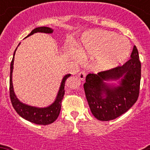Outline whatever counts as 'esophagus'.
<instances>
[{
    "label": "esophagus",
    "mask_w": 150,
    "mask_h": 150,
    "mask_svg": "<svg viewBox=\"0 0 150 150\" xmlns=\"http://www.w3.org/2000/svg\"><path fill=\"white\" fill-rule=\"evenodd\" d=\"M86 74L85 71H81V72L79 73L78 76H79V78L81 79V80H84L85 78H86Z\"/></svg>",
    "instance_id": "1"
}]
</instances>
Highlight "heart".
<instances>
[{
    "label": "heart",
    "mask_w": 150,
    "mask_h": 150,
    "mask_svg": "<svg viewBox=\"0 0 150 150\" xmlns=\"http://www.w3.org/2000/svg\"><path fill=\"white\" fill-rule=\"evenodd\" d=\"M79 50L86 57L97 55V67L100 70H109L127 59L130 45L126 38L115 33L95 30L83 35Z\"/></svg>",
    "instance_id": "heart-1"
}]
</instances>
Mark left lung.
Segmentation results:
<instances>
[{
  "label": "left lung",
  "mask_w": 150,
  "mask_h": 150,
  "mask_svg": "<svg viewBox=\"0 0 150 150\" xmlns=\"http://www.w3.org/2000/svg\"><path fill=\"white\" fill-rule=\"evenodd\" d=\"M140 78L141 63L135 46L131 59L123 65L98 74H88L83 86L93 116L100 121H110L127 112L138 98ZM118 79L117 87L104 82Z\"/></svg>",
  "instance_id": "left-lung-1"
}]
</instances>
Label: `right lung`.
<instances>
[{"label":"right lung","instance_id":"right-lung-1","mask_svg":"<svg viewBox=\"0 0 150 150\" xmlns=\"http://www.w3.org/2000/svg\"><path fill=\"white\" fill-rule=\"evenodd\" d=\"M42 32L46 34H51L53 32V30L48 27H38L34 28V30L26 37H29L32 35L34 33ZM19 45V44H18ZM17 49V48H16ZM16 50L13 54V58L12 59L11 64H10V97L11 100L12 105L13 108L15 109L16 112L21 117L25 120L34 123L37 125H50L55 122L57 120V118L60 113L61 107H62V99L64 95V86L65 82L68 77L71 76V74H67L64 76L62 79L61 86L59 88V91L57 95L56 99L54 103L47 107L43 108H39V107H31V106L27 105L20 101L17 98L14 93L13 86V81H12V76H13V62H14V55H15Z\"/></svg>","mask_w":150,"mask_h":150}]
</instances>
